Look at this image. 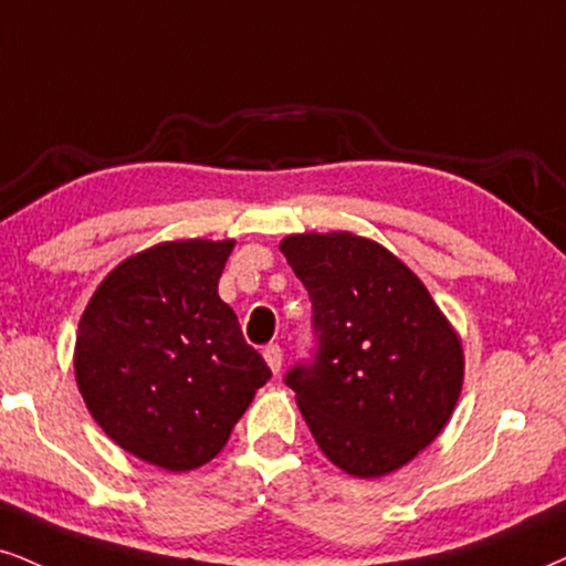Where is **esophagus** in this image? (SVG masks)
I'll use <instances>...</instances> for the list:
<instances>
[{
    "label": "esophagus",
    "instance_id": "obj_1",
    "mask_svg": "<svg viewBox=\"0 0 566 566\" xmlns=\"http://www.w3.org/2000/svg\"><path fill=\"white\" fill-rule=\"evenodd\" d=\"M264 361H268L272 373H275V375L281 373V367H283V348L277 346V344H270L268 348H264Z\"/></svg>",
    "mask_w": 566,
    "mask_h": 566
}]
</instances>
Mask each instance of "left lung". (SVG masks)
I'll use <instances>...</instances> for the list:
<instances>
[{
	"label": "left lung",
	"instance_id": "8db88e82",
	"mask_svg": "<svg viewBox=\"0 0 566 566\" xmlns=\"http://www.w3.org/2000/svg\"><path fill=\"white\" fill-rule=\"evenodd\" d=\"M281 251L310 291L319 352L285 375L319 451L352 478L401 470L451 420L464 348L420 277L378 241L294 233Z\"/></svg>",
	"mask_w": 566,
	"mask_h": 566
}]
</instances>
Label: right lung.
I'll return each mask as SVG.
<instances>
[{
  "instance_id": "add662e5",
  "label": "right lung",
  "mask_w": 566,
  "mask_h": 566,
  "mask_svg": "<svg viewBox=\"0 0 566 566\" xmlns=\"http://www.w3.org/2000/svg\"><path fill=\"white\" fill-rule=\"evenodd\" d=\"M233 247L155 243L117 264L81 315L73 367L91 417L167 472L218 457L272 375L218 294Z\"/></svg>"
}]
</instances>
